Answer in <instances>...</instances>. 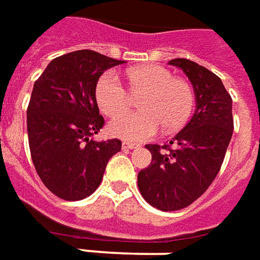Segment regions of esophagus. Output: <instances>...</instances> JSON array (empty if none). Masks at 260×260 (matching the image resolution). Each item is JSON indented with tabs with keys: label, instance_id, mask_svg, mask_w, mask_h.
<instances>
[{
	"label": "esophagus",
	"instance_id": "34e87169",
	"mask_svg": "<svg viewBox=\"0 0 260 260\" xmlns=\"http://www.w3.org/2000/svg\"><path fill=\"white\" fill-rule=\"evenodd\" d=\"M121 147H123V150H134V148H137V147H139V144H134V143H128V141H123Z\"/></svg>",
	"mask_w": 260,
	"mask_h": 260
}]
</instances>
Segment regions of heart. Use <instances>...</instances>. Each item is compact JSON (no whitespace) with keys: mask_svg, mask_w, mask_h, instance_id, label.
I'll return each mask as SVG.
<instances>
[{"mask_svg":"<svg viewBox=\"0 0 260 260\" xmlns=\"http://www.w3.org/2000/svg\"><path fill=\"white\" fill-rule=\"evenodd\" d=\"M128 80L134 93L145 92L140 101L143 112H127L109 123V133L128 141L150 139L164 127L175 132L185 124L193 108L190 85L176 80L171 71L161 66L147 64L128 71ZM95 96L105 115L115 116L128 106V93L115 73H105L96 84Z\"/></svg>","mask_w":260,"mask_h":260,"instance_id":"b5f03b06","label":"heart"}]
</instances>
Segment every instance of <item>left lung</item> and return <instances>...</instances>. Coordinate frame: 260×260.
Here are the masks:
<instances>
[{
	"label": "left lung",
	"mask_w": 260,
	"mask_h": 260,
	"mask_svg": "<svg viewBox=\"0 0 260 260\" xmlns=\"http://www.w3.org/2000/svg\"><path fill=\"white\" fill-rule=\"evenodd\" d=\"M169 66L180 68L194 91L196 109L169 144H147L152 159L140 171L143 198L156 209L174 211L200 198L218 174L234 130L233 99L221 80L187 58Z\"/></svg>",
	"instance_id": "1"
}]
</instances>
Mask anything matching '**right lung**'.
Listing matches in <instances>:
<instances>
[{"mask_svg":"<svg viewBox=\"0 0 260 260\" xmlns=\"http://www.w3.org/2000/svg\"><path fill=\"white\" fill-rule=\"evenodd\" d=\"M124 61L92 50L57 57L35 82L27 106V137L36 172L64 200H82L96 190L120 140L98 141L104 127L95 89L106 70Z\"/></svg>","mask_w":260,"mask_h":260,"instance_id":"obj_1","label":"right lung"}]
</instances>
